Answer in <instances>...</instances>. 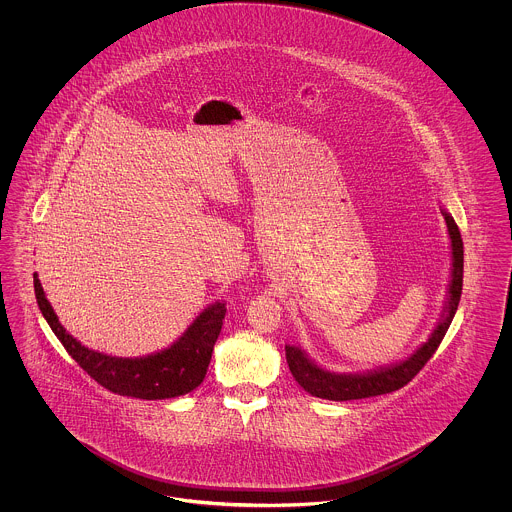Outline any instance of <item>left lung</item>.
<instances>
[{
  "mask_svg": "<svg viewBox=\"0 0 512 512\" xmlns=\"http://www.w3.org/2000/svg\"><path fill=\"white\" fill-rule=\"evenodd\" d=\"M449 236H451V247H453V278L449 286V305H447V317L434 330L432 338L426 341L413 357L399 365L384 368V370H374L368 374H330L322 368H318L315 363H311L305 353L297 347L286 345V361L290 365L293 378L299 382V386L311 395L320 397V399H330V401H349V399H365V397H374L382 393H391V391L401 390L407 386L414 376L424 368V365L434 357L439 343L443 340L451 320L457 313L461 293H463V267L464 251L463 238L459 232L457 222L449 213H443Z\"/></svg>",
  "mask_w": 512,
  "mask_h": 512,
  "instance_id": "8db88e82",
  "label": "left lung"
}]
</instances>
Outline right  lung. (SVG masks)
<instances>
[{
    "label": "right lung",
    "mask_w": 512,
    "mask_h": 512,
    "mask_svg": "<svg viewBox=\"0 0 512 512\" xmlns=\"http://www.w3.org/2000/svg\"><path fill=\"white\" fill-rule=\"evenodd\" d=\"M34 293L51 330L90 378L105 390L149 401L184 395L203 382L226 315V305L215 303L195 318L186 334L169 349L144 359H117L80 345V341L67 334L53 313L36 274Z\"/></svg>",
    "instance_id": "1"
}]
</instances>
